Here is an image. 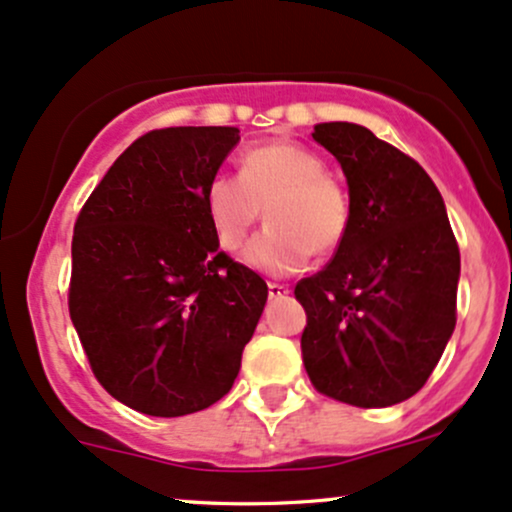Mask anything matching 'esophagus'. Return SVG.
I'll return each instance as SVG.
<instances>
[{
	"instance_id": "esophagus-1",
	"label": "esophagus",
	"mask_w": 512,
	"mask_h": 512,
	"mask_svg": "<svg viewBox=\"0 0 512 512\" xmlns=\"http://www.w3.org/2000/svg\"><path fill=\"white\" fill-rule=\"evenodd\" d=\"M267 289H269V299H284V296L291 291L289 286L279 284V282H269Z\"/></svg>"
}]
</instances>
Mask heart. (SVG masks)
<instances>
[{
	"label": "heart",
	"mask_w": 512,
	"mask_h": 512,
	"mask_svg": "<svg viewBox=\"0 0 512 512\" xmlns=\"http://www.w3.org/2000/svg\"><path fill=\"white\" fill-rule=\"evenodd\" d=\"M325 170L323 157L289 140L247 150L238 177L216 174L204 189L216 243L238 250L265 209L269 226L247 245V265L289 274L311 255H333L350 233L352 204L345 187Z\"/></svg>",
	"instance_id": "b5f03b06"
}]
</instances>
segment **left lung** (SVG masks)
Listing matches in <instances>:
<instances>
[{
	"label": "left lung",
	"instance_id": "1",
	"mask_svg": "<svg viewBox=\"0 0 512 512\" xmlns=\"http://www.w3.org/2000/svg\"><path fill=\"white\" fill-rule=\"evenodd\" d=\"M316 143L347 177L345 243L294 294L301 355L318 393L384 408L418 393L457 323L459 245L428 172L369 128L318 123Z\"/></svg>",
	"mask_w": 512,
	"mask_h": 512
}]
</instances>
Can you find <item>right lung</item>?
<instances>
[{
    "instance_id": "add662e5",
    "label": "right lung",
    "mask_w": 512,
    "mask_h": 512,
    "mask_svg": "<svg viewBox=\"0 0 512 512\" xmlns=\"http://www.w3.org/2000/svg\"><path fill=\"white\" fill-rule=\"evenodd\" d=\"M238 140L233 126L145 133L75 221L72 325L99 384L133 411L177 418L221 401L262 316L265 279L218 250L204 209Z\"/></svg>"
}]
</instances>
